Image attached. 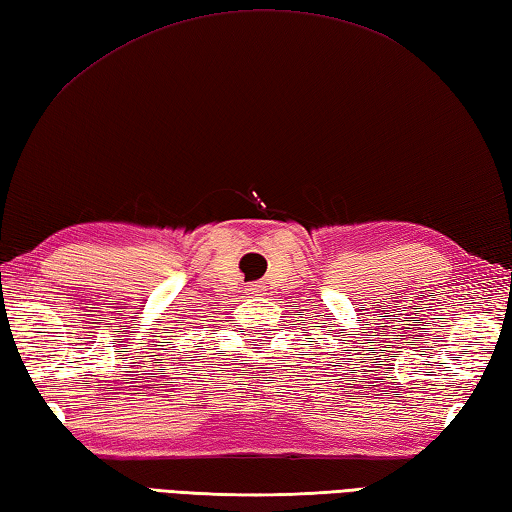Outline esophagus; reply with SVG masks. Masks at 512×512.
<instances>
[{
  "label": "esophagus",
  "instance_id": "esophagus-1",
  "mask_svg": "<svg viewBox=\"0 0 512 512\" xmlns=\"http://www.w3.org/2000/svg\"><path fill=\"white\" fill-rule=\"evenodd\" d=\"M264 291H266V286L257 282V284H250V286L246 288V295H250V297H259V295H266Z\"/></svg>",
  "mask_w": 512,
  "mask_h": 512
}]
</instances>
